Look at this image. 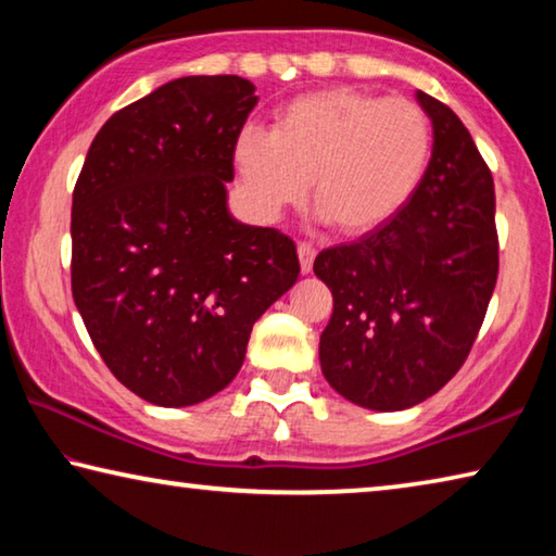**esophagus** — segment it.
Instances as JSON below:
<instances>
[{
	"label": "esophagus",
	"mask_w": 556,
	"mask_h": 556,
	"mask_svg": "<svg viewBox=\"0 0 556 556\" xmlns=\"http://www.w3.org/2000/svg\"><path fill=\"white\" fill-rule=\"evenodd\" d=\"M296 252H299V265H301V271H304V275H308V271L314 269V260H316V248L312 242H299V248H296Z\"/></svg>",
	"instance_id": "esophagus-1"
}]
</instances>
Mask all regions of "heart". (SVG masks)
I'll return each mask as SVG.
<instances>
[{
    "mask_svg": "<svg viewBox=\"0 0 556 556\" xmlns=\"http://www.w3.org/2000/svg\"><path fill=\"white\" fill-rule=\"evenodd\" d=\"M434 152L431 119L414 100L326 88L275 110L271 129L244 127L232 147L240 184L265 218L312 199L345 235L394 218L419 191Z\"/></svg>",
    "mask_w": 556,
    "mask_h": 556,
    "instance_id": "heart-1",
    "label": "heart"
}]
</instances>
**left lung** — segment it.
<instances>
[{
	"label": "left lung",
	"instance_id": "1",
	"mask_svg": "<svg viewBox=\"0 0 556 556\" xmlns=\"http://www.w3.org/2000/svg\"><path fill=\"white\" fill-rule=\"evenodd\" d=\"M417 100L434 127L419 191L380 228L314 262L333 294L318 345L324 378L380 412L414 407L454 378L501 265L491 168L454 110L421 90Z\"/></svg>",
	"mask_w": 556,
	"mask_h": 556
}]
</instances>
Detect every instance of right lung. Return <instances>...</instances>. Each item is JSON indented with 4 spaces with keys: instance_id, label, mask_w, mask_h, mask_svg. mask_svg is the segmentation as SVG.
Masks as SVG:
<instances>
[{
    "instance_id": "right-lung-1",
    "label": "right lung",
    "mask_w": 556,
    "mask_h": 556,
    "mask_svg": "<svg viewBox=\"0 0 556 556\" xmlns=\"http://www.w3.org/2000/svg\"><path fill=\"white\" fill-rule=\"evenodd\" d=\"M255 105L240 75L166 83L102 125L73 188V301L110 372L159 407L228 388L252 326L299 277L289 235L225 205Z\"/></svg>"
}]
</instances>
